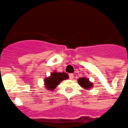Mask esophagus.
<instances>
[{
    "mask_svg": "<svg viewBox=\"0 0 128 128\" xmlns=\"http://www.w3.org/2000/svg\"><path fill=\"white\" fill-rule=\"evenodd\" d=\"M69 77H70V79H72V78H74V74H69Z\"/></svg>",
    "mask_w": 128,
    "mask_h": 128,
    "instance_id": "1",
    "label": "esophagus"
}]
</instances>
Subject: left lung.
Returning a JSON list of instances; mask_svg holds the SVG:
<instances>
[{
  "label": "left lung",
  "mask_w": 128,
  "mask_h": 128,
  "mask_svg": "<svg viewBox=\"0 0 128 128\" xmlns=\"http://www.w3.org/2000/svg\"><path fill=\"white\" fill-rule=\"evenodd\" d=\"M78 82L82 87L86 89L90 90V88L92 87V83L90 82L88 78L80 77L79 79H78Z\"/></svg>",
  "instance_id": "8db88e82"
}]
</instances>
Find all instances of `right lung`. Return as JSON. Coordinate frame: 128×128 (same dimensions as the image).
Here are the masks:
<instances>
[{"instance_id": "add662e5", "label": "right lung", "mask_w": 128, "mask_h": 128, "mask_svg": "<svg viewBox=\"0 0 128 128\" xmlns=\"http://www.w3.org/2000/svg\"><path fill=\"white\" fill-rule=\"evenodd\" d=\"M68 75L65 72H54L51 74L50 76L45 78L44 82L46 87L48 90H54L56 86L64 80L68 79Z\"/></svg>"}]
</instances>
